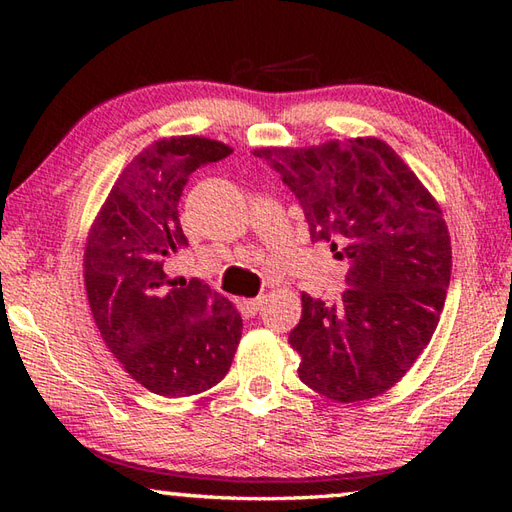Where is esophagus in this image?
Returning a JSON list of instances; mask_svg holds the SVG:
<instances>
[{"mask_svg":"<svg viewBox=\"0 0 512 512\" xmlns=\"http://www.w3.org/2000/svg\"><path fill=\"white\" fill-rule=\"evenodd\" d=\"M262 306H264V297H255V299L244 301V308L248 314H257L259 310H262Z\"/></svg>","mask_w":512,"mask_h":512,"instance_id":"1","label":"esophagus"}]
</instances>
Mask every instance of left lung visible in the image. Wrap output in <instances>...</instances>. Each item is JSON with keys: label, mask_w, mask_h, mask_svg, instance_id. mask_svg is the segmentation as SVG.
I'll return each instance as SVG.
<instances>
[{"label": "left lung", "mask_w": 512, "mask_h": 512, "mask_svg": "<svg viewBox=\"0 0 512 512\" xmlns=\"http://www.w3.org/2000/svg\"><path fill=\"white\" fill-rule=\"evenodd\" d=\"M255 156L295 193L312 242L347 264L339 301L301 295L288 336L299 378L339 402L383 394L427 347L447 299L451 239L438 202L378 138Z\"/></svg>", "instance_id": "left-lung-1"}]
</instances>
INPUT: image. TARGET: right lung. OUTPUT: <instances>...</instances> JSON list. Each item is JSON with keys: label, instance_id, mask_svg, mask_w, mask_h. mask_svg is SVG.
<instances>
[{"label": "right lung", "instance_id": "right-lung-1", "mask_svg": "<svg viewBox=\"0 0 512 512\" xmlns=\"http://www.w3.org/2000/svg\"><path fill=\"white\" fill-rule=\"evenodd\" d=\"M231 151L200 136L149 145L114 182L85 246V288L105 345L129 376L167 398L220 383L242 336L231 301L165 270L189 246L178 217L189 176Z\"/></svg>", "mask_w": 512, "mask_h": 512}]
</instances>
